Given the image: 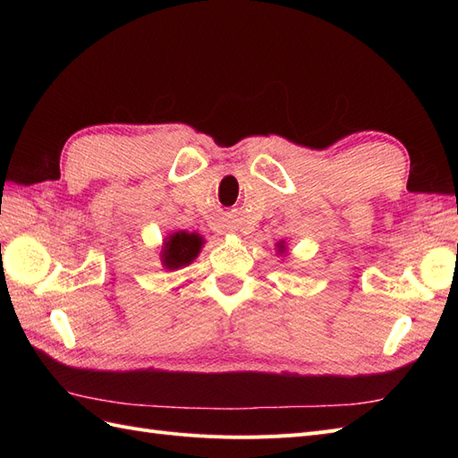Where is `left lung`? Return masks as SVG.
<instances>
[{
  "label": "left lung",
  "instance_id": "8db88e82",
  "mask_svg": "<svg viewBox=\"0 0 458 458\" xmlns=\"http://www.w3.org/2000/svg\"><path fill=\"white\" fill-rule=\"evenodd\" d=\"M279 250H284V246H283V244H279Z\"/></svg>",
  "mask_w": 458,
  "mask_h": 458
}]
</instances>
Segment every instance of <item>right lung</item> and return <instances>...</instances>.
Wrapping results in <instances>:
<instances>
[{"mask_svg":"<svg viewBox=\"0 0 458 458\" xmlns=\"http://www.w3.org/2000/svg\"><path fill=\"white\" fill-rule=\"evenodd\" d=\"M204 244V239L197 233L177 231L165 237L162 246V263L165 269H179L195 259Z\"/></svg>","mask_w":458,"mask_h":458,"instance_id":"add662e5","label":"right lung"}]
</instances>
